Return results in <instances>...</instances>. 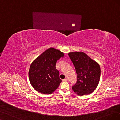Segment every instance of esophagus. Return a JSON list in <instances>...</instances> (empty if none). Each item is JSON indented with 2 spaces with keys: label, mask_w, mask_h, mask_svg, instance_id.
<instances>
[{
  "label": "esophagus",
  "mask_w": 120,
  "mask_h": 120,
  "mask_svg": "<svg viewBox=\"0 0 120 120\" xmlns=\"http://www.w3.org/2000/svg\"><path fill=\"white\" fill-rule=\"evenodd\" d=\"M62 81H63V82H67V81H68V79H67V78H66V79H63Z\"/></svg>",
  "instance_id": "esophagus-1"
}]
</instances>
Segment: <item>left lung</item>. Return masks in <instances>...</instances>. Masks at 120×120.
I'll list each match as a JSON object with an SVG mask.
<instances>
[{
	"label": "left lung",
	"mask_w": 120,
	"mask_h": 120,
	"mask_svg": "<svg viewBox=\"0 0 120 120\" xmlns=\"http://www.w3.org/2000/svg\"><path fill=\"white\" fill-rule=\"evenodd\" d=\"M68 55L77 74V81L72 86L73 91L79 95L91 94L99 82V64L82 52H70Z\"/></svg>",
	"instance_id": "1"
}]
</instances>
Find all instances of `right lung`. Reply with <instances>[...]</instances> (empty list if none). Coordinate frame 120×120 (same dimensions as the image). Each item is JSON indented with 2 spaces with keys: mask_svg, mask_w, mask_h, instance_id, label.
Wrapping results in <instances>:
<instances>
[{
  "mask_svg": "<svg viewBox=\"0 0 120 120\" xmlns=\"http://www.w3.org/2000/svg\"><path fill=\"white\" fill-rule=\"evenodd\" d=\"M64 56L60 51L50 48L31 64L29 71V80L35 90L49 94L59 86L62 80L56 69L57 61Z\"/></svg>",
  "mask_w": 120,
  "mask_h": 120,
  "instance_id": "right-lung-1",
  "label": "right lung"
}]
</instances>
